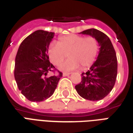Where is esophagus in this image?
<instances>
[{"label": "esophagus", "instance_id": "obj_1", "mask_svg": "<svg viewBox=\"0 0 133 133\" xmlns=\"http://www.w3.org/2000/svg\"><path fill=\"white\" fill-rule=\"evenodd\" d=\"M70 73H63V76H68V75H70Z\"/></svg>", "mask_w": 133, "mask_h": 133}]
</instances>
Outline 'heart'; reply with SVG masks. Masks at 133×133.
Returning a JSON list of instances; mask_svg holds the SVG:
<instances>
[{
	"label": "heart",
	"instance_id": "1",
	"mask_svg": "<svg viewBox=\"0 0 133 133\" xmlns=\"http://www.w3.org/2000/svg\"><path fill=\"white\" fill-rule=\"evenodd\" d=\"M47 52L50 60L55 65L62 63L68 55L69 59L60 66L63 70H72L79 66L85 69L94 63L99 54V44L94 37L70 34L60 37L57 44L52 43Z\"/></svg>",
	"mask_w": 133,
	"mask_h": 133
}]
</instances>
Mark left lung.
<instances>
[{
    "label": "left lung",
    "instance_id": "1",
    "mask_svg": "<svg viewBox=\"0 0 133 133\" xmlns=\"http://www.w3.org/2000/svg\"><path fill=\"white\" fill-rule=\"evenodd\" d=\"M95 37L100 46L97 60L90 69L81 74V81L75 86L82 98L98 101L108 95L115 86L117 75V60L109 38L99 30L89 29L81 32Z\"/></svg>",
    "mask_w": 133,
    "mask_h": 133
}]
</instances>
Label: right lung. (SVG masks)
<instances>
[{"instance_id": "add662e5", "label": "right lung", "mask_w": 133, "mask_h": 133, "mask_svg": "<svg viewBox=\"0 0 133 133\" xmlns=\"http://www.w3.org/2000/svg\"><path fill=\"white\" fill-rule=\"evenodd\" d=\"M55 33L37 30L25 38L15 59L14 77L21 94L31 102H42L53 94L63 73L47 77L56 68L50 63L48 47Z\"/></svg>"}]
</instances>
